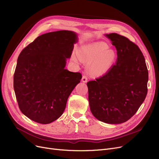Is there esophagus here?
I'll use <instances>...</instances> for the list:
<instances>
[{
  "mask_svg": "<svg viewBox=\"0 0 159 159\" xmlns=\"http://www.w3.org/2000/svg\"><path fill=\"white\" fill-rule=\"evenodd\" d=\"M82 81L83 82H86L88 81V78L86 75H83L82 76Z\"/></svg>",
  "mask_w": 159,
  "mask_h": 159,
  "instance_id": "obj_1",
  "label": "esophagus"
}]
</instances>
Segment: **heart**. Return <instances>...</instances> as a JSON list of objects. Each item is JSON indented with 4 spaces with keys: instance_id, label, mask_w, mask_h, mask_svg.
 Returning a JSON list of instances; mask_svg holds the SVG:
<instances>
[{
    "instance_id": "1",
    "label": "heart",
    "mask_w": 159,
    "mask_h": 159,
    "mask_svg": "<svg viewBox=\"0 0 159 159\" xmlns=\"http://www.w3.org/2000/svg\"><path fill=\"white\" fill-rule=\"evenodd\" d=\"M108 45L103 42H94L81 47L77 51L78 59L73 57L76 63L79 60L89 63L88 71L93 76L99 77L105 74L111 67L116 57L112 49H108Z\"/></svg>"
}]
</instances>
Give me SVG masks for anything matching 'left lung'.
<instances>
[{
    "label": "left lung",
    "mask_w": 159,
    "mask_h": 159,
    "mask_svg": "<svg viewBox=\"0 0 159 159\" xmlns=\"http://www.w3.org/2000/svg\"><path fill=\"white\" fill-rule=\"evenodd\" d=\"M105 36L115 46L118 57L106 74L88 82V101L95 118L119 124L133 117L146 99L148 71L135 43L116 33Z\"/></svg>",
    "instance_id": "left-lung-1"
}]
</instances>
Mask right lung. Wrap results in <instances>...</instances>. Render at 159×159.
Masks as SVG:
<instances>
[{"label":"right lung","instance_id":"obj_1","mask_svg":"<svg viewBox=\"0 0 159 159\" xmlns=\"http://www.w3.org/2000/svg\"><path fill=\"white\" fill-rule=\"evenodd\" d=\"M77 34L59 30L42 34L20 52L13 88L21 112L31 120L50 123L63 114L82 75L66 70Z\"/></svg>","mask_w":159,"mask_h":159}]
</instances>
